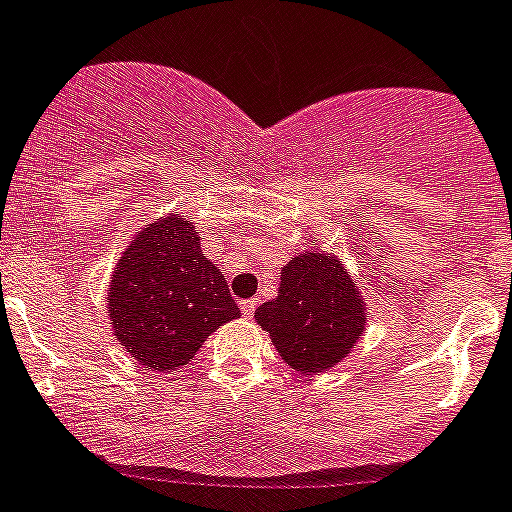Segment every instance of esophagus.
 <instances>
[{"label":"esophagus","instance_id":"34e87169","mask_svg":"<svg viewBox=\"0 0 512 512\" xmlns=\"http://www.w3.org/2000/svg\"><path fill=\"white\" fill-rule=\"evenodd\" d=\"M255 299H247V301H242V314L244 317H252V314H255Z\"/></svg>","mask_w":512,"mask_h":512}]
</instances>
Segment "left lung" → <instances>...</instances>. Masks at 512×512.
<instances>
[{"label":"left lung","mask_w":512,"mask_h":512,"mask_svg":"<svg viewBox=\"0 0 512 512\" xmlns=\"http://www.w3.org/2000/svg\"><path fill=\"white\" fill-rule=\"evenodd\" d=\"M255 319L288 366L319 376L363 335L366 301L335 255L304 252L283 265L278 296L257 306Z\"/></svg>","instance_id":"8db88e82"}]
</instances>
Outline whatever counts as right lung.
Returning a JSON list of instances; mask_svg holds the SVG:
<instances>
[{"label": "right lung", "instance_id": "right-lung-1", "mask_svg": "<svg viewBox=\"0 0 512 512\" xmlns=\"http://www.w3.org/2000/svg\"><path fill=\"white\" fill-rule=\"evenodd\" d=\"M108 317L131 358L151 371H175L239 317V306L221 270L203 257L195 226L170 213L136 231L115 265Z\"/></svg>", "mask_w": 512, "mask_h": 512}]
</instances>
